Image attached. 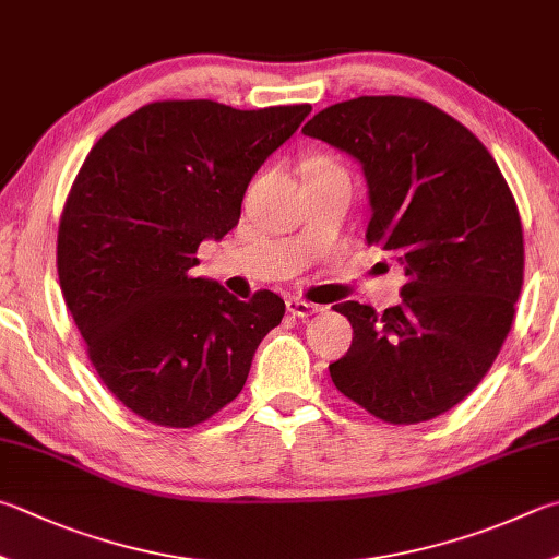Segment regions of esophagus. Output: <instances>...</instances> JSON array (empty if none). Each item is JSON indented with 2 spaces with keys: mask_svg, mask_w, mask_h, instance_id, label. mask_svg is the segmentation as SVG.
Returning a JSON list of instances; mask_svg holds the SVG:
<instances>
[{
  "mask_svg": "<svg viewBox=\"0 0 559 559\" xmlns=\"http://www.w3.org/2000/svg\"><path fill=\"white\" fill-rule=\"evenodd\" d=\"M286 308H288V312L293 314V318H310V314L320 312L318 306H312V302L300 300V298H288L286 300Z\"/></svg>",
  "mask_w": 559,
  "mask_h": 559,
  "instance_id": "34e87169",
  "label": "esophagus"
}]
</instances>
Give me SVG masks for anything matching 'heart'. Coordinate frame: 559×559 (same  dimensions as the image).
Masks as SVG:
<instances>
[{"label":"heart","instance_id":"1","mask_svg":"<svg viewBox=\"0 0 559 559\" xmlns=\"http://www.w3.org/2000/svg\"><path fill=\"white\" fill-rule=\"evenodd\" d=\"M312 164H324V160H312Z\"/></svg>","mask_w":559,"mask_h":559}]
</instances>
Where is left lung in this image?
Masks as SVG:
<instances>
[{
	"label": "left lung",
	"mask_w": 559,
	"mask_h": 559,
	"mask_svg": "<svg viewBox=\"0 0 559 559\" xmlns=\"http://www.w3.org/2000/svg\"><path fill=\"white\" fill-rule=\"evenodd\" d=\"M302 134L359 160L367 245L405 269L401 306H334L354 337L330 364L332 383L383 423L438 418L479 385L511 332L525 253L509 182L469 129L415 97L347 99Z\"/></svg>",
	"instance_id": "8db88e82"
}]
</instances>
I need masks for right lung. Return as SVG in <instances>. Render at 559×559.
<instances>
[{
  "label": "right lung",
  "mask_w": 559,
  "mask_h": 559,
  "mask_svg": "<svg viewBox=\"0 0 559 559\" xmlns=\"http://www.w3.org/2000/svg\"><path fill=\"white\" fill-rule=\"evenodd\" d=\"M310 109L160 99L107 129L78 170L58 225L60 290L97 377L139 418H212L286 314L276 293L237 300L190 269L202 239L237 227L249 180Z\"/></svg>",
  "instance_id": "right-lung-1"
}]
</instances>
